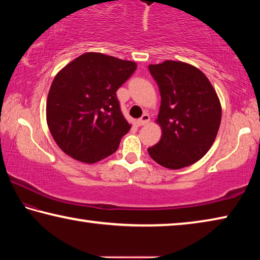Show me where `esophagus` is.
I'll list each match as a JSON object with an SVG mask.
<instances>
[{"label": "esophagus", "instance_id": "obj_1", "mask_svg": "<svg viewBox=\"0 0 260 260\" xmlns=\"http://www.w3.org/2000/svg\"><path fill=\"white\" fill-rule=\"evenodd\" d=\"M149 121H150V117H149L148 113H144L143 116L138 120V125L139 126H144V125L149 124Z\"/></svg>", "mask_w": 260, "mask_h": 260}]
</instances>
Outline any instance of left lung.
I'll return each mask as SVG.
<instances>
[{
	"mask_svg": "<svg viewBox=\"0 0 260 260\" xmlns=\"http://www.w3.org/2000/svg\"><path fill=\"white\" fill-rule=\"evenodd\" d=\"M160 93L159 142L148 152L158 164L179 170L200 160L212 146L221 121L218 95L205 74L182 61L149 65Z\"/></svg>",
	"mask_w": 260,
	"mask_h": 260,
	"instance_id": "obj_1",
	"label": "left lung"
}]
</instances>
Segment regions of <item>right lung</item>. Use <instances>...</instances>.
Instances as JSON below:
<instances>
[{
  "mask_svg": "<svg viewBox=\"0 0 260 260\" xmlns=\"http://www.w3.org/2000/svg\"><path fill=\"white\" fill-rule=\"evenodd\" d=\"M136 70L134 61L87 52L57 73L47 100V122L65 153L93 164L117 151L131 129L117 90Z\"/></svg>",
  "mask_w": 260,
  "mask_h": 260,
  "instance_id": "right-lung-1",
  "label": "right lung"
}]
</instances>
